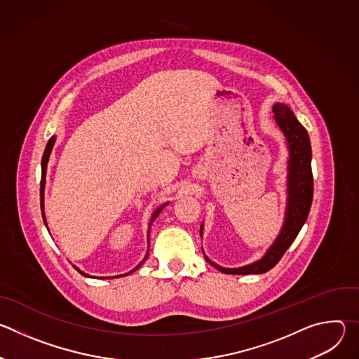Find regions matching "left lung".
<instances>
[{
    "mask_svg": "<svg viewBox=\"0 0 359 359\" xmlns=\"http://www.w3.org/2000/svg\"><path fill=\"white\" fill-rule=\"evenodd\" d=\"M274 121L280 130L284 133L287 147H288V162H287V206L284 215V224L280 230V234L274 243L269 247L266 254L257 262L251 264L226 269L213 263L206 254L204 259L210 263L215 269L224 274H263L271 270L292 244L298 236L301 227L304 226L306 217H309L314 183H313V170H311V143L310 136L305 128L298 122L292 111L277 102L273 105ZM200 236H203V223L200 226Z\"/></svg>",
    "mask_w": 359,
    "mask_h": 359,
    "instance_id": "1",
    "label": "left lung"
}]
</instances>
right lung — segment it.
<instances>
[{"label": "right lung", "mask_w": 359, "mask_h": 359, "mask_svg": "<svg viewBox=\"0 0 359 359\" xmlns=\"http://www.w3.org/2000/svg\"><path fill=\"white\" fill-rule=\"evenodd\" d=\"M55 140H57V137L55 136H53L50 137L49 140H48V143H46V146H45V150H43V156H42V162H41V212H42V219H43V223H45V226H46V220H45V212H43V191H45V177H46V166H48V161H49V156H50V151H53V147H54V144H55ZM169 204V201H166V203H163L162 206H159L155 212H153V215H151V217H150V222H149V230H147V244H149V234H150V226H151V223L155 222V219L161 215V212L168 206ZM48 229V227H46ZM147 255H149V250H147V252H146V255H144V259L133 269V270H130L129 273H125V274H122V276H115V278H118V277H125V276H129V274H132L133 271H136L143 263H144V260L147 259ZM75 267V266H74ZM82 276H85V277H90L89 274H86V273H83V271H81L78 267H75ZM102 278H114V277H102Z\"/></svg>", "instance_id": "add662e5"}]
</instances>
